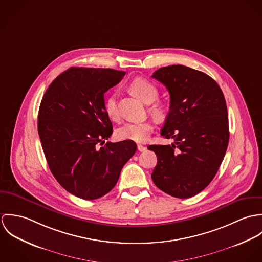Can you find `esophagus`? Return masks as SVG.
Here are the masks:
<instances>
[{
  "instance_id": "1",
  "label": "esophagus",
  "mask_w": 262,
  "mask_h": 262,
  "mask_svg": "<svg viewBox=\"0 0 262 262\" xmlns=\"http://www.w3.org/2000/svg\"><path fill=\"white\" fill-rule=\"evenodd\" d=\"M137 149H138V151H140V152H143V151L146 150V146L139 144V145H137Z\"/></svg>"
}]
</instances>
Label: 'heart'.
<instances>
[{"instance_id":"b5f03b06","label":"heart","mask_w":262,"mask_h":262,"mask_svg":"<svg viewBox=\"0 0 262 262\" xmlns=\"http://www.w3.org/2000/svg\"><path fill=\"white\" fill-rule=\"evenodd\" d=\"M130 92L139 98L143 103L150 104L149 111L155 117L161 118L167 112V105L159 100L158 88L148 79L143 77H136L129 83ZM105 111L108 117L112 120L119 118L117 108L116 96L111 95L105 102ZM154 129V125L151 121L143 122H127L117 129V137L122 140H131L134 142H145L148 140L150 134Z\"/></svg>"}]
</instances>
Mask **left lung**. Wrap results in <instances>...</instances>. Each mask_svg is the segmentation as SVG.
Listing matches in <instances>:
<instances>
[{
	"label": "left lung",
	"instance_id": "left-lung-1",
	"mask_svg": "<svg viewBox=\"0 0 262 262\" xmlns=\"http://www.w3.org/2000/svg\"><path fill=\"white\" fill-rule=\"evenodd\" d=\"M170 96L161 136L171 145H150L157 164L151 174L155 186L180 199L202 191L215 178L229 142L224 95L208 75L185 66H169L152 75Z\"/></svg>",
	"mask_w": 262,
	"mask_h": 262
}]
</instances>
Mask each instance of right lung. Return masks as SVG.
<instances>
[{"label":"right lung","instance_id":"right-lung-1","mask_svg":"<svg viewBox=\"0 0 262 262\" xmlns=\"http://www.w3.org/2000/svg\"><path fill=\"white\" fill-rule=\"evenodd\" d=\"M125 74L71 68L50 83L42 98L38 133L48 166L59 185L80 199L108 193L137 150L131 140L105 144L113 125L104 94Z\"/></svg>","mask_w":262,"mask_h":262}]
</instances>
